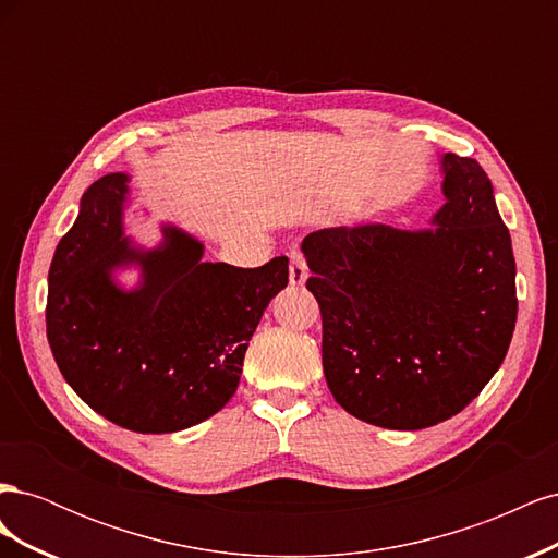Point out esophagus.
<instances>
[{
  "instance_id": "obj_1",
  "label": "esophagus",
  "mask_w": 558,
  "mask_h": 558,
  "mask_svg": "<svg viewBox=\"0 0 558 558\" xmlns=\"http://www.w3.org/2000/svg\"><path fill=\"white\" fill-rule=\"evenodd\" d=\"M289 260H291V267H289V279L293 286H302L307 281L310 272H307V263L305 258H302L300 251H291L289 253Z\"/></svg>"
}]
</instances>
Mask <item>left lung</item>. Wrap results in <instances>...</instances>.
Instances as JSON below:
<instances>
[{"label": "left lung", "mask_w": 558, "mask_h": 558, "mask_svg": "<svg viewBox=\"0 0 558 558\" xmlns=\"http://www.w3.org/2000/svg\"><path fill=\"white\" fill-rule=\"evenodd\" d=\"M430 228H326L302 240L332 398L367 424L421 430L492 381L517 324V265L477 160L440 158Z\"/></svg>", "instance_id": "obj_1"}]
</instances>
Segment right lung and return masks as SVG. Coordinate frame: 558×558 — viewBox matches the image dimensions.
Segmentation results:
<instances>
[{
	"mask_svg": "<svg viewBox=\"0 0 558 558\" xmlns=\"http://www.w3.org/2000/svg\"><path fill=\"white\" fill-rule=\"evenodd\" d=\"M130 177L83 193L48 269L46 335L64 381L111 424L177 433L214 416L238 391L260 316L289 283V258L263 267L205 263V244L162 223L142 246L125 234ZM137 268L138 283L117 281Z\"/></svg>",
	"mask_w": 558,
	"mask_h": 558,
	"instance_id": "obj_1",
	"label": "right lung"
}]
</instances>
